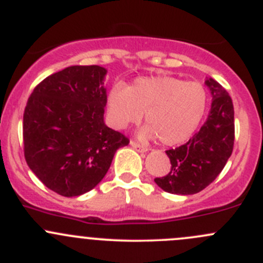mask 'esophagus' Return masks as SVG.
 <instances>
[{
    "instance_id": "esophagus-1",
    "label": "esophagus",
    "mask_w": 263,
    "mask_h": 263,
    "mask_svg": "<svg viewBox=\"0 0 263 263\" xmlns=\"http://www.w3.org/2000/svg\"><path fill=\"white\" fill-rule=\"evenodd\" d=\"M131 146L134 147L136 151H139V153H146V151H147V147L142 146V145H140L139 142L131 141Z\"/></svg>"
}]
</instances>
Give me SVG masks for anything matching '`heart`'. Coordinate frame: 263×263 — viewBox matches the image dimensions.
<instances>
[{
  "instance_id": "1",
  "label": "heart",
  "mask_w": 263,
  "mask_h": 263,
  "mask_svg": "<svg viewBox=\"0 0 263 263\" xmlns=\"http://www.w3.org/2000/svg\"><path fill=\"white\" fill-rule=\"evenodd\" d=\"M208 94L200 82L172 76L141 78L129 86L113 87L107 97L108 116L116 128H127L141 121L142 140L159 137L161 144L185 141L200 124L206 110Z\"/></svg>"
}]
</instances>
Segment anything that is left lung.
<instances>
[{"label":"left lung","mask_w":263,"mask_h":263,"mask_svg":"<svg viewBox=\"0 0 263 263\" xmlns=\"http://www.w3.org/2000/svg\"><path fill=\"white\" fill-rule=\"evenodd\" d=\"M213 102L200 131L187 144L166 150L171 172L155 178L163 191L173 195H195L215 181L234 146V108L227 90L214 79L205 81Z\"/></svg>","instance_id":"8db88e82"}]
</instances>
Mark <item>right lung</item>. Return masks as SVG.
<instances>
[{
	"mask_svg": "<svg viewBox=\"0 0 263 263\" xmlns=\"http://www.w3.org/2000/svg\"><path fill=\"white\" fill-rule=\"evenodd\" d=\"M107 70L70 66L44 79L26 103V164L46 187L65 197L91 191L129 140L104 123Z\"/></svg>",
	"mask_w": 263,
	"mask_h": 263,
	"instance_id": "right-lung-1",
	"label": "right lung"
}]
</instances>
